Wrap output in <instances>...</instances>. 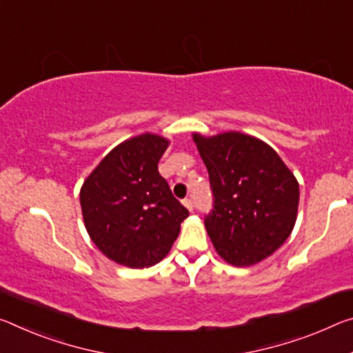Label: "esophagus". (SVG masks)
Segmentation results:
<instances>
[{
    "label": "esophagus",
    "instance_id": "esophagus-1",
    "mask_svg": "<svg viewBox=\"0 0 353 353\" xmlns=\"http://www.w3.org/2000/svg\"><path fill=\"white\" fill-rule=\"evenodd\" d=\"M182 204L185 205L190 212H192V210H193V207H194V205H193V201H192V199H183V201H182Z\"/></svg>",
    "mask_w": 353,
    "mask_h": 353
}]
</instances>
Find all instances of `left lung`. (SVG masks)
Instances as JSON below:
<instances>
[{
    "label": "left lung",
    "mask_w": 353,
    "mask_h": 353,
    "mask_svg": "<svg viewBox=\"0 0 353 353\" xmlns=\"http://www.w3.org/2000/svg\"><path fill=\"white\" fill-rule=\"evenodd\" d=\"M193 141L214 193L204 225L216 253L236 267L264 261L295 226L300 190L294 172L275 149L245 133H193Z\"/></svg>",
    "instance_id": "left-lung-1"
}]
</instances>
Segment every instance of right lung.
Listing matches in <instances>:
<instances>
[{
	"instance_id": "1",
	"label": "right lung",
	"mask_w": 353,
	"mask_h": 353,
	"mask_svg": "<svg viewBox=\"0 0 353 353\" xmlns=\"http://www.w3.org/2000/svg\"><path fill=\"white\" fill-rule=\"evenodd\" d=\"M170 139L155 133L125 139L86 177L80 204L86 231L116 264L152 267L170 253L188 210L159 172Z\"/></svg>"
}]
</instances>
